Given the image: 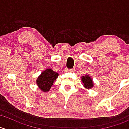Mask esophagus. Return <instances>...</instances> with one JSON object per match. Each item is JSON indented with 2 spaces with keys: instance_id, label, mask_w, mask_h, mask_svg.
<instances>
[{
  "instance_id": "obj_1",
  "label": "esophagus",
  "mask_w": 129,
  "mask_h": 129,
  "mask_svg": "<svg viewBox=\"0 0 129 129\" xmlns=\"http://www.w3.org/2000/svg\"><path fill=\"white\" fill-rule=\"evenodd\" d=\"M73 70H71V69H70V70H69V69H66V70H65V72H72Z\"/></svg>"
}]
</instances>
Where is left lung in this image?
I'll return each instance as SVG.
<instances>
[{
  "mask_svg": "<svg viewBox=\"0 0 129 129\" xmlns=\"http://www.w3.org/2000/svg\"><path fill=\"white\" fill-rule=\"evenodd\" d=\"M81 80L83 83V86L86 88L91 89L92 87H93V82L89 75L82 76Z\"/></svg>",
  "mask_w": 129,
  "mask_h": 129,
  "instance_id": "obj_1",
  "label": "left lung"
}]
</instances>
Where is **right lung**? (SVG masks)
<instances>
[{"label": "right lung", "mask_w": 129, "mask_h": 129, "mask_svg": "<svg viewBox=\"0 0 129 129\" xmlns=\"http://www.w3.org/2000/svg\"><path fill=\"white\" fill-rule=\"evenodd\" d=\"M59 74L52 69H47L41 73L36 80V84L42 91L47 92L50 90L54 82L57 79Z\"/></svg>", "instance_id": "obj_1"}]
</instances>
